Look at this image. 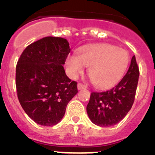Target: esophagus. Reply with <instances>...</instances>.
Here are the masks:
<instances>
[{
	"mask_svg": "<svg viewBox=\"0 0 155 155\" xmlns=\"http://www.w3.org/2000/svg\"><path fill=\"white\" fill-rule=\"evenodd\" d=\"M86 85H84V84L81 83V82H79L78 84V90H82V89H86Z\"/></svg>",
	"mask_w": 155,
	"mask_h": 155,
	"instance_id": "34e87169",
	"label": "esophagus"
}]
</instances>
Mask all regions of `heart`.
<instances>
[{
  "label": "heart",
  "mask_w": 155,
  "mask_h": 155,
  "mask_svg": "<svg viewBox=\"0 0 155 155\" xmlns=\"http://www.w3.org/2000/svg\"><path fill=\"white\" fill-rule=\"evenodd\" d=\"M129 63L128 51L108 44H99L84 47L78 56L69 55L66 65L70 75L76 78L89 67L88 75L91 82L98 88H108L117 83L123 77Z\"/></svg>",
  "instance_id": "b5f03b06"
}]
</instances>
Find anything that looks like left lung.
I'll list each match as a JSON object with an SVG mask.
<instances>
[{
    "mask_svg": "<svg viewBox=\"0 0 155 155\" xmlns=\"http://www.w3.org/2000/svg\"><path fill=\"white\" fill-rule=\"evenodd\" d=\"M138 78L139 68L134 56L127 74L116 86L91 93L86 107L91 120L99 126L109 127L124 119L134 104Z\"/></svg>",
    "mask_w": 155,
    "mask_h": 155,
    "instance_id": "obj_1",
    "label": "left lung"
}]
</instances>
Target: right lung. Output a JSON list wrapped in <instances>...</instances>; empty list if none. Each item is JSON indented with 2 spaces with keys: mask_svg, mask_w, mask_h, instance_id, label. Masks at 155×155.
<instances>
[{
  "mask_svg": "<svg viewBox=\"0 0 155 155\" xmlns=\"http://www.w3.org/2000/svg\"><path fill=\"white\" fill-rule=\"evenodd\" d=\"M70 52L69 42L48 36L26 47L16 66L19 103L35 123L52 126L63 118L67 104L78 93L77 81L63 65Z\"/></svg>",
  "mask_w": 155,
  "mask_h": 155,
  "instance_id": "obj_1",
  "label": "right lung"
}]
</instances>
